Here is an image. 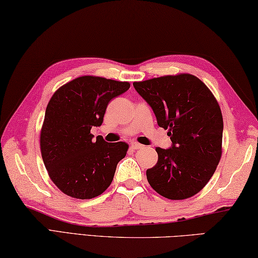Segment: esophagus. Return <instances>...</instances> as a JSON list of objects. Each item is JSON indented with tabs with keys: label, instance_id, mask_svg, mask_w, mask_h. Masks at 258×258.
<instances>
[{
	"label": "esophagus",
	"instance_id": "esophagus-1",
	"mask_svg": "<svg viewBox=\"0 0 258 258\" xmlns=\"http://www.w3.org/2000/svg\"><path fill=\"white\" fill-rule=\"evenodd\" d=\"M142 148H143V145L138 143V142H134V143L131 144V149H132V150H138V149H142Z\"/></svg>",
	"mask_w": 258,
	"mask_h": 258
}]
</instances>
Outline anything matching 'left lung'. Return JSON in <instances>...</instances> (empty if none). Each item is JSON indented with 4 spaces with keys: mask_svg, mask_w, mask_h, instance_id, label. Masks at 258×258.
I'll return each mask as SVG.
<instances>
[{
    "mask_svg": "<svg viewBox=\"0 0 258 258\" xmlns=\"http://www.w3.org/2000/svg\"><path fill=\"white\" fill-rule=\"evenodd\" d=\"M133 86L172 142L169 149L156 148L158 162L147 170L149 184L166 199L191 198L208 184L221 159L223 119L217 99L188 73Z\"/></svg>",
    "mask_w": 258,
    "mask_h": 258,
    "instance_id": "8db88e82",
    "label": "left lung"
}]
</instances>
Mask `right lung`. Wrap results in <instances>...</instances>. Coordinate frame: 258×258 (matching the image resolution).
<instances>
[{
	"instance_id": "obj_1",
	"label": "right lung",
	"mask_w": 258,
	"mask_h": 258,
	"mask_svg": "<svg viewBox=\"0 0 258 258\" xmlns=\"http://www.w3.org/2000/svg\"><path fill=\"white\" fill-rule=\"evenodd\" d=\"M130 89L128 82L84 76L55 91L45 111L40 151L51 181L74 199L100 195L113 181L128 144L93 139L109 101Z\"/></svg>"
}]
</instances>
